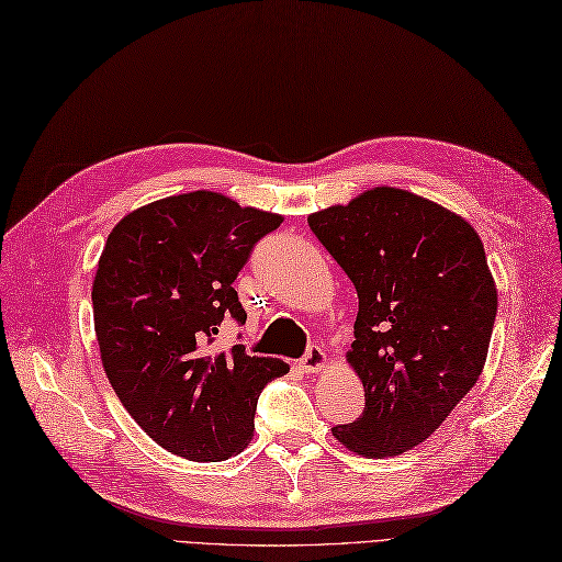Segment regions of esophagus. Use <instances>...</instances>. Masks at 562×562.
<instances>
[{
	"instance_id": "esophagus-1",
	"label": "esophagus",
	"mask_w": 562,
	"mask_h": 562,
	"mask_svg": "<svg viewBox=\"0 0 562 562\" xmlns=\"http://www.w3.org/2000/svg\"><path fill=\"white\" fill-rule=\"evenodd\" d=\"M324 363H326V352L318 345H310L305 357L300 359V369L305 373H316L324 369Z\"/></svg>"
}]
</instances>
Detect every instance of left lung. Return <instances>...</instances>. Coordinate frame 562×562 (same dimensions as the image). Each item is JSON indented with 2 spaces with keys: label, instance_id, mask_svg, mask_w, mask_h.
<instances>
[{
  "label": "left lung",
  "instance_id": "left-lung-1",
  "mask_svg": "<svg viewBox=\"0 0 562 562\" xmlns=\"http://www.w3.org/2000/svg\"><path fill=\"white\" fill-rule=\"evenodd\" d=\"M307 222L359 297L347 357L367 404L333 435L361 457H397L477 383L496 318L487 255L465 220L402 189L367 191Z\"/></svg>",
  "mask_w": 562,
  "mask_h": 562
}]
</instances>
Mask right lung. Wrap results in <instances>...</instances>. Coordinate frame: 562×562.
I'll list each match as a JSON object with an SVG mask.
<instances>
[{
  "mask_svg": "<svg viewBox=\"0 0 562 562\" xmlns=\"http://www.w3.org/2000/svg\"><path fill=\"white\" fill-rule=\"evenodd\" d=\"M281 217L212 191L130 212L111 232L92 288L105 375L144 432L189 461L248 445L257 397L288 367L246 345L215 352L220 324H246L234 281Z\"/></svg>",
  "mask_w": 562,
  "mask_h": 562,
  "instance_id": "add662e5",
  "label": "right lung"
}]
</instances>
